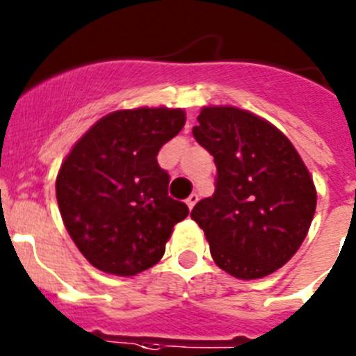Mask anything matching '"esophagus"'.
Wrapping results in <instances>:
<instances>
[{
  "label": "esophagus",
  "instance_id": "34e87169",
  "mask_svg": "<svg viewBox=\"0 0 356 356\" xmlns=\"http://www.w3.org/2000/svg\"><path fill=\"white\" fill-rule=\"evenodd\" d=\"M197 200H200V195L195 194V192H194V194H191V195H188V197H187V207L192 210V208H194V204L197 203Z\"/></svg>",
  "mask_w": 356,
  "mask_h": 356
}]
</instances>
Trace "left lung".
<instances>
[{
	"label": "left lung",
	"instance_id": "1",
	"mask_svg": "<svg viewBox=\"0 0 356 356\" xmlns=\"http://www.w3.org/2000/svg\"><path fill=\"white\" fill-rule=\"evenodd\" d=\"M195 141L213 155L211 197L192 210L218 268L261 279L284 266L307 236L316 188L284 134L249 111L203 107Z\"/></svg>",
	"mask_w": 356,
	"mask_h": 356
}]
</instances>
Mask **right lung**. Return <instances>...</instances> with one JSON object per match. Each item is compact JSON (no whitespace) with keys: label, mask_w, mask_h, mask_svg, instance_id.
<instances>
[{"label":"right lung","mask_w":356,"mask_h":356,"mask_svg":"<svg viewBox=\"0 0 356 356\" xmlns=\"http://www.w3.org/2000/svg\"><path fill=\"white\" fill-rule=\"evenodd\" d=\"M185 125L168 107L114 111L74 145L56 178V200L68 234L95 268L136 275L164 256L187 204L168 195L159 149Z\"/></svg>","instance_id":"add662e5"}]
</instances>
